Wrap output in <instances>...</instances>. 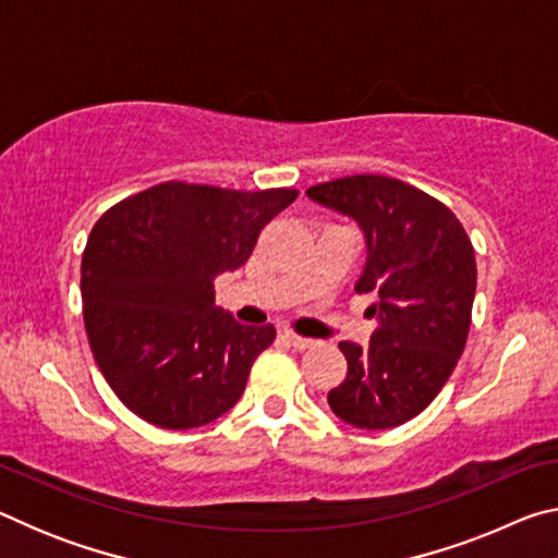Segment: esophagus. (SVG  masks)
<instances>
[{
    "instance_id": "34e87169",
    "label": "esophagus",
    "mask_w": 558,
    "mask_h": 558,
    "mask_svg": "<svg viewBox=\"0 0 558 558\" xmlns=\"http://www.w3.org/2000/svg\"><path fill=\"white\" fill-rule=\"evenodd\" d=\"M282 337H286V342L290 344V347H295V349H313L317 342L315 339H310V337H300V335H295V332H290V329H286V332H282Z\"/></svg>"
}]
</instances>
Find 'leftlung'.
<instances>
[{
  "label": "left lung",
  "mask_w": 558,
  "mask_h": 558,
  "mask_svg": "<svg viewBox=\"0 0 558 558\" xmlns=\"http://www.w3.org/2000/svg\"><path fill=\"white\" fill-rule=\"evenodd\" d=\"M307 196L364 231L366 263L354 290L372 292L369 313L379 319L366 349L339 342L347 379L327 403L354 428H396L436 399L465 349L475 251L446 204L401 179L342 177L310 186Z\"/></svg>",
  "instance_id": "obj_1"
}]
</instances>
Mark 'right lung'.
<instances>
[{
	"label": "right lung",
	"instance_id": "obj_1",
	"mask_svg": "<svg viewBox=\"0 0 558 558\" xmlns=\"http://www.w3.org/2000/svg\"><path fill=\"white\" fill-rule=\"evenodd\" d=\"M295 189L235 192L165 182L93 226L81 263L86 335L102 376L140 418L206 426L241 399L276 327H245L214 305V278L241 268Z\"/></svg>",
	"mask_w": 558,
	"mask_h": 558
}]
</instances>
